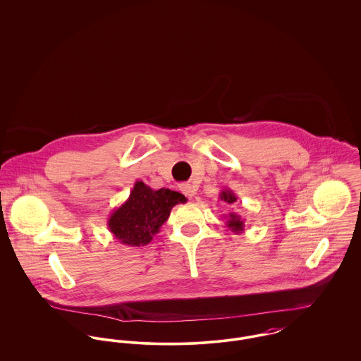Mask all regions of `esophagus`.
I'll use <instances>...</instances> for the list:
<instances>
[{
  "instance_id": "esophagus-1",
  "label": "esophagus",
  "mask_w": 361,
  "mask_h": 361,
  "mask_svg": "<svg viewBox=\"0 0 361 361\" xmlns=\"http://www.w3.org/2000/svg\"><path fill=\"white\" fill-rule=\"evenodd\" d=\"M180 190L183 191V194H185L188 198H192L195 195V190L190 185V184H183L180 185Z\"/></svg>"
}]
</instances>
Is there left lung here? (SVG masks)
<instances>
[{
	"mask_svg": "<svg viewBox=\"0 0 361 361\" xmlns=\"http://www.w3.org/2000/svg\"><path fill=\"white\" fill-rule=\"evenodd\" d=\"M219 200H221L223 202L228 203V204H234L238 198H237V195L231 190L224 188V190H221V192L219 195ZM224 219L227 220L226 221L227 228H230L234 234H240V233L245 231V220L240 217L238 213L230 212L228 214L224 216Z\"/></svg>",
	"mask_w": 361,
	"mask_h": 361,
	"instance_id": "left-lung-1",
	"label": "left lung"
}]
</instances>
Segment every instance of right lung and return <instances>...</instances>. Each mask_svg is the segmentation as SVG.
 <instances>
[{
	"mask_svg": "<svg viewBox=\"0 0 361 361\" xmlns=\"http://www.w3.org/2000/svg\"><path fill=\"white\" fill-rule=\"evenodd\" d=\"M185 202L187 198L177 191L152 190L142 181H135L130 197L111 213L108 228L123 245L145 246L167 221L173 206Z\"/></svg>",
	"mask_w": 361,
	"mask_h": 361,
	"instance_id": "obj_1",
	"label": "right lung"
}]
</instances>
